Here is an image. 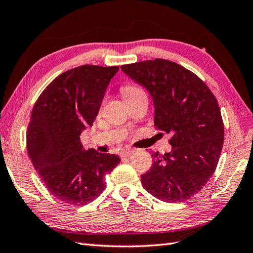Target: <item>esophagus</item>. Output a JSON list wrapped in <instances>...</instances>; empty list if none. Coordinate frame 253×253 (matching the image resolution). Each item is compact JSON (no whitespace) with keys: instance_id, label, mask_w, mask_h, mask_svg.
Wrapping results in <instances>:
<instances>
[{"instance_id":"1","label":"esophagus","mask_w":253,"mask_h":253,"mask_svg":"<svg viewBox=\"0 0 253 253\" xmlns=\"http://www.w3.org/2000/svg\"><path fill=\"white\" fill-rule=\"evenodd\" d=\"M133 152V149H124L121 151V157H128Z\"/></svg>"}]
</instances>
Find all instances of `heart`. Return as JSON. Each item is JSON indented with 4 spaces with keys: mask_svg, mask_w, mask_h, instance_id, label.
Returning <instances> with one entry per match:
<instances>
[{
    "mask_svg": "<svg viewBox=\"0 0 253 253\" xmlns=\"http://www.w3.org/2000/svg\"><path fill=\"white\" fill-rule=\"evenodd\" d=\"M122 94L125 101H129L131 98L140 95V94H145V92L139 86L133 85V84H127V85H124L122 87Z\"/></svg>",
    "mask_w": 253,
    "mask_h": 253,
    "instance_id": "b5f03b06",
    "label": "heart"
}]
</instances>
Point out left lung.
Segmentation results:
<instances>
[{
	"label": "left lung",
	"instance_id": "8db88e82",
	"mask_svg": "<svg viewBox=\"0 0 253 253\" xmlns=\"http://www.w3.org/2000/svg\"><path fill=\"white\" fill-rule=\"evenodd\" d=\"M122 70L149 91L155 127L171 133V152L152 153L142 186L167 203L190 200L211 179L224 145V123L216 97L195 73L155 59L124 64Z\"/></svg>",
	"mask_w": 253,
	"mask_h": 253
}]
</instances>
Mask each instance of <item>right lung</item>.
Instances as JSON below:
<instances>
[{
	"label": "right lung",
	"mask_w": 253,
	"mask_h": 253,
	"mask_svg": "<svg viewBox=\"0 0 253 253\" xmlns=\"http://www.w3.org/2000/svg\"><path fill=\"white\" fill-rule=\"evenodd\" d=\"M118 69L84 64L63 72L33 107L26 135L28 157L47 190L69 205L95 200L105 189V176L121 162L111 153L84 150L80 140Z\"/></svg>",
	"instance_id": "1"
}]
</instances>
